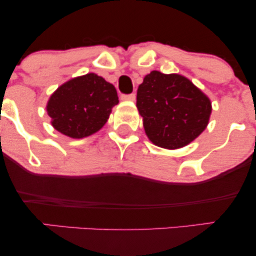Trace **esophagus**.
Masks as SVG:
<instances>
[{"mask_svg": "<svg viewBox=\"0 0 256 256\" xmlns=\"http://www.w3.org/2000/svg\"><path fill=\"white\" fill-rule=\"evenodd\" d=\"M122 100H124V101H134V100H136V95H134V94H130V95H122Z\"/></svg>", "mask_w": 256, "mask_h": 256, "instance_id": "esophagus-1", "label": "esophagus"}]
</instances>
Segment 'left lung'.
<instances>
[{
	"mask_svg": "<svg viewBox=\"0 0 256 256\" xmlns=\"http://www.w3.org/2000/svg\"><path fill=\"white\" fill-rule=\"evenodd\" d=\"M137 108L146 134L155 146L178 149L204 132L212 113L210 100L180 74L152 71L137 90Z\"/></svg>",
	"mask_w": 256,
	"mask_h": 256,
	"instance_id": "left-lung-1",
	"label": "left lung"
}]
</instances>
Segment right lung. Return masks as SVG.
<instances>
[{
	"instance_id": "add662e5",
	"label": "right lung",
	"mask_w": 256,
	"mask_h": 256,
	"mask_svg": "<svg viewBox=\"0 0 256 256\" xmlns=\"http://www.w3.org/2000/svg\"><path fill=\"white\" fill-rule=\"evenodd\" d=\"M118 102L113 84L88 73L58 86L46 104V112L55 130L71 138H83L107 122Z\"/></svg>"
}]
</instances>
